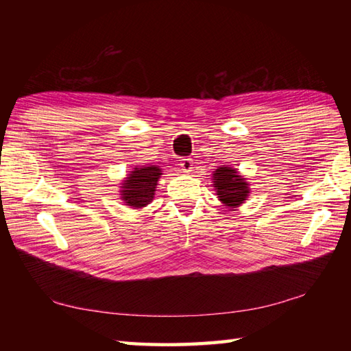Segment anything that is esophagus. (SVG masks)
<instances>
[{"label":"esophagus","mask_w":351,"mask_h":351,"mask_svg":"<svg viewBox=\"0 0 351 351\" xmlns=\"http://www.w3.org/2000/svg\"><path fill=\"white\" fill-rule=\"evenodd\" d=\"M180 166L184 173H190V171H193V169H195V162H193L191 158H182Z\"/></svg>","instance_id":"34e87169"}]
</instances>
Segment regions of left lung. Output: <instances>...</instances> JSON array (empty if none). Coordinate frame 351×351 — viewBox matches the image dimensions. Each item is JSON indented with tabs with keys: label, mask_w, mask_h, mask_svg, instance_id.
<instances>
[{
	"label": "left lung",
	"mask_w": 351,
	"mask_h": 351,
	"mask_svg": "<svg viewBox=\"0 0 351 351\" xmlns=\"http://www.w3.org/2000/svg\"><path fill=\"white\" fill-rule=\"evenodd\" d=\"M214 187L223 204L229 208L241 205L249 195V185L232 167H219L214 173Z\"/></svg>",
	"instance_id": "obj_1"
}]
</instances>
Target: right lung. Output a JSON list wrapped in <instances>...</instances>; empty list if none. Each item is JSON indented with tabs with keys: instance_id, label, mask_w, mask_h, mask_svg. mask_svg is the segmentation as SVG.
Here are the masks:
<instances>
[{
	"instance_id": "add662e5",
	"label": "right lung",
	"mask_w": 351,
	"mask_h": 351,
	"mask_svg": "<svg viewBox=\"0 0 351 351\" xmlns=\"http://www.w3.org/2000/svg\"><path fill=\"white\" fill-rule=\"evenodd\" d=\"M160 176L161 170L156 166L134 169L122 184V200H125V205L143 208L152 202Z\"/></svg>"
}]
</instances>
